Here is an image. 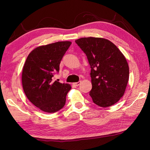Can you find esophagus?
<instances>
[{
  "label": "esophagus",
  "mask_w": 150,
  "mask_h": 150,
  "mask_svg": "<svg viewBox=\"0 0 150 150\" xmlns=\"http://www.w3.org/2000/svg\"><path fill=\"white\" fill-rule=\"evenodd\" d=\"M80 84H81V81H79V82H76V83H73V85H74L75 86H77H77L79 85Z\"/></svg>",
  "instance_id": "34e87169"
}]
</instances>
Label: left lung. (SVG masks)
I'll return each instance as SVG.
<instances>
[{"mask_svg": "<svg viewBox=\"0 0 150 150\" xmlns=\"http://www.w3.org/2000/svg\"><path fill=\"white\" fill-rule=\"evenodd\" d=\"M91 65L93 103L101 107L115 105L125 93L129 79V66L120 50L102 38H81L75 40Z\"/></svg>", "mask_w": 150, "mask_h": 150, "instance_id": "obj_1", "label": "left lung"}]
</instances>
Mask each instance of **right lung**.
Instances as JSON below:
<instances>
[{
    "instance_id": "add662e5",
    "label": "right lung",
    "mask_w": 150,
    "mask_h": 150,
    "mask_svg": "<svg viewBox=\"0 0 150 150\" xmlns=\"http://www.w3.org/2000/svg\"><path fill=\"white\" fill-rule=\"evenodd\" d=\"M71 44L69 41L57 42L35 47L28 55L23 66L22 83L25 95L33 105L45 112L61 110L71 88L67 83L53 81Z\"/></svg>"
}]
</instances>
